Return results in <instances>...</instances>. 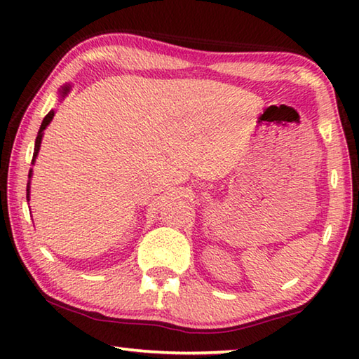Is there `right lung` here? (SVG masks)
<instances>
[{
    "mask_svg": "<svg viewBox=\"0 0 359 359\" xmlns=\"http://www.w3.org/2000/svg\"><path fill=\"white\" fill-rule=\"evenodd\" d=\"M69 92H71V83H65L63 87L58 90V98H60V101H63V100L66 98V96H68ZM53 115H55V111H53V109H52V111L46 115L44 120H42L41 128H39V131H38V136H36V141H34V151H33L32 165H34V163H36V158H38L39 149H41L42 137H44V130L47 128L48 123H50V121H52ZM32 177H33V169H29V172H28V184H27V199H28V201H29V188H32Z\"/></svg>",
    "mask_w": 359,
    "mask_h": 359,
    "instance_id": "1",
    "label": "right lung"
}]
</instances>
